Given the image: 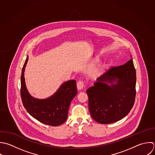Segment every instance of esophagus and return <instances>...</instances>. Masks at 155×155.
Wrapping results in <instances>:
<instances>
[{
  "label": "esophagus",
  "instance_id": "obj_1",
  "mask_svg": "<svg viewBox=\"0 0 155 155\" xmlns=\"http://www.w3.org/2000/svg\"><path fill=\"white\" fill-rule=\"evenodd\" d=\"M77 87L78 90H81L84 87V83L83 81H79L77 83Z\"/></svg>",
  "mask_w": 155,
  "mask_h": 155
}]
</instances>
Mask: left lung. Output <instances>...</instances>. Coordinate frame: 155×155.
<instances>
[{"mask_svg": "<svg viewBox=\"0 0 155 155\" xmlns=\"http://www.w3.org/2000/svg\"><path fill=\"white\" fill-rule=\"evenodd\" d=\"M136 79L132 59L98 78L86 90L92 118L100 124H110L125 117L134 105Z\"/></svg>", "mask_w": 155, "mask_h": 155, "instance_id": "8db88e82", "label": "left lung"}]
</instances>
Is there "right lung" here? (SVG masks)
I'll list each match as a JSON object with an SVG mask.
<instances>
[{
  "instance_id": "1",
  "label": "right lung",
  "mask_w": 155,
  "mask_h": 155,
  "mask_svg": "<svg viewBox=\"0 0 155 155\" xmlns=\"http://www.w3.org/2000/svg\"><path fill=\"white\" fill-rule=\"evenodd\" d=\"M28 60V56L21 75L20 94L24 107L30 115L45 124L51 126L62 124L67 120L71 101L77 94L76 81L72 80L63 83L57 92L48 98H35L29 94L25 85L24 72Z\"/></svg>"
}]
</instances>
